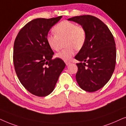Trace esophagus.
<instances>
[{"instance_id":"obj_1","label":"esophagus","mask_w":126,"mask_h":126,"mask_svg":"<svg viewBox=\"0 0 126 126\" xmlns=\"http://www.w3.org/2000/svg\"><path fill=\"white\" fill-rule=\"evenodd\" d=\"M65 63H66V64L67 65V66H68V65H69L70 63H71V62L69 61H65Z\"/></svg>"}]
</instances>
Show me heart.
<instances>
[{
	"mask_svg": "<svg viewBox=\"0 0 126 126\" xmlns=\"http://www.w3.org/2000/svg\"><path fill=\"white\" fill-rule=\"evenodd\" d=\"M52 31L55 34H48L47 43L52 49L58 51L60 41L65 38L64 45L67 47L56 55L57 58L64 61L69 60L74 55L75 49H81L86 43L87 35L84 28L72 22H60L53 27Z\"/></svg>",
	"mask_w": 126,
	"mask_h": 126,
	"instance_id": "b5f03b06",
	"label": "heart"
}]
</instances>
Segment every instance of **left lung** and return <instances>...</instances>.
<instances>
[{"mask_svg":"<svg viewBox=\"0 0 126 126\" xmlns=\"http://www.w3.org/2000/svg\"><path fill=\"white\" fill-rule=\"evenodd\" d=\"M79 23L86 32V41L75 59L76 80L83 90L93 92L103 88L115 70L116 50L115 40L106 25L95 16L85 15L68 18Z\"/></svg>","mask_w":126,"mask_h":126,"instance_id":"1","label":"left lung"}]
</instances>
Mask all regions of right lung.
<instances>
[{"mask_svg": "<svg viewBox=\"0 0 126 126\" xmlns=\"http://www.w3.org/2000/svg\"><path fill=\"white\" fill-rule=\"evenodd\" d=\"M62 16L37 18L26 23L16 36L13 62L20 82L33 95L45 97L54 89L66 64L54 54L46 41L48 32Z\"/></svg>", "mask_w": 126, "mask_h": 126, "instance_id": "add662e5", "label": "right lung"}]
</instances>
